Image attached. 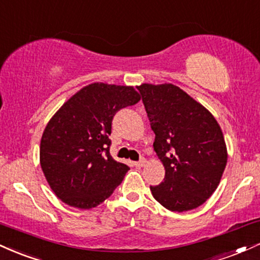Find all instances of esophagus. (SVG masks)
Returning <instances> with one entry per match:
<instances>
[{
    "mask_svg": "<svg viewBox=\"0 0 260 260\" xmlns=\"http://www.w3.org/2000/svg\"><path fill=\"white\" fill-rule=\"evenodd\" d=\"M144 165H145L144 157H142L139 161H136V162H134V166H136V168H142V166H144Z\"/></svg>",
    "mask_w": 260,
    "mask_h": 260,
    "instance_id": "esophagus-1",
    "label": "esophagus"
}]
</instances>
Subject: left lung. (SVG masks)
Masks as SVG:
<instances>
[{"mask_svg":"<svg viewBox=\"0 0 260 260\" xmlns=\"http://www.w3.org/2000/svg\"><path fill=\"white\" fill-rule=\"evenodd\" d=\"M155 133L154 150L165 178L151 194L171 211L198 208L219 186L228 150L214 116L178 86H137Z\"/></svg>","mask_w":260,"mask_h":260,"instance_id":"1","label":"left lung"}]
</instances>
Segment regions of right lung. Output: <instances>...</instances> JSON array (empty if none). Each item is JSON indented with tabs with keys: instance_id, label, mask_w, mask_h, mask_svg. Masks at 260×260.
Masks as SVG:
<instances>
[{
	"instance_id": "right-lung-1",
	"label": "right lung",
	"mask_w": 260,
	"mask_h": 260,
	"mask_svg": "<svg viewBox=\"0 0 260 260\" xmlns=\"http://www.w3.org/2000/svg\"><path fill=\"white\" fill-rule=\"evenodd\" d=\"M140 100L132 86L94 83L74 94L45 128L40 164L51 189L79 209L99 205L129 168L110 154L113 116Z\"/></svg>"
}]
</instances>
